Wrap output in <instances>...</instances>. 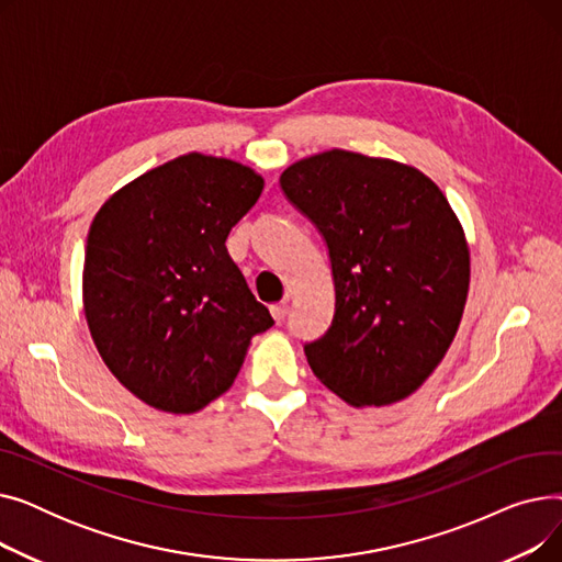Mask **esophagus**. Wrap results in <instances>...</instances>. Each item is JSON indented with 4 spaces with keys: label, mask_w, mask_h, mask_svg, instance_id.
<instances>
[{
    "label": "esophagus",
    "mask_w": 562,
    "mask_h": 562,
    "mask_svg": "<svg viewBox=\"0 0 562 562\" xmlns=\"http://www.w3.org/2000/svg\"><path fill=\"white\" fill-rule=\"evenodd\" d=\"M271 314H273V318L278 323H282L286 318V314H289V305L286 303H276V305H271Z\"/></svg>",
    "instance_id": "1"
}]
</instances>
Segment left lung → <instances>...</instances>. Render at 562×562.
<instances>
[{
	"instance_id": "obj_1",
	"label": "left lung",
	"mask_w": 562,
	"mask_h": 562,
	"mask_svg": "<svg viewBox=\"0 0 562 562\" xmlns=\"http://www.w3.org/2000/svg\"><path fill=\"white\" fill-rule=\"evenodd\" d=\"M280 189L330 257L333 323L303 346L314 375L356 407L409 396L467 301L469 248L449 200L417 168L346 150L289 166Z\"/></svg>"
}]
</instances>
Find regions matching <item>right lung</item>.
<instances>
[{
    "instance_id": "right-lung-1",
    "label": "right lung",
    "mask_w": 562,
    "mask_h": 562,
    "mask_svg": "<svg viewBox=\"0 0 562 562\" xmlns=\"http://www.w3.org/2000/svg\"><path fill=\"white\" fill-rule=\"evenodd\" d=\"M263 191L229 159L177 157L93 218L83 310L104 364L143 403L189 415L225 394L273 318L225 248Z\"/></svg>"
}]
</instances>
